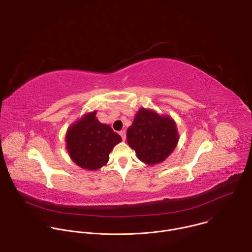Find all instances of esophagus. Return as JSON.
<instances>
[{"label":"esophagus","mask_w":252,"mask_h":252,"mask_svg":"<svg viewBox=\"0 0 252 252\" xmlns=\"http://www.w3.org/2000/svg\"><path fill=\"white\" fill-rule=\"evenodd\" d=\"M120 134H121V136H122L123 140H126V131H125V130H122V131H120Z\"/></svg>","instance_id":"34e87169"}]
</instances>
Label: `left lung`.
<instances>
[{
  "instance_id": "obj_1",
  "label": "left lung",
  "mask_w": 252,
  "mask_h": 252,
  "mask_svg": "<svg viewBox=\"0 0 252 252\" xmlns=\"http://www.w3.org/2000/svg\"><path fill=\"white\" fill-rule=\"evenodd\" d=\"M126 139L138 159L148 164H156L172 153L177 145L178 134L171 118L140 109L127 128Z\"/></svg>"
}]
</instances>
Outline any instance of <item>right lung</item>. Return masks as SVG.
<instances>
[{
    "instance_id": "obj_1",
    "label": "right lung",
    "mask_w": 252,
    "mask_h": 252,
    "mask_svg": "<svg viewBox=\"0 0 252 252\" xmlns=\"http://www.w3.org/2000/svg\"><path fill=\"white\" fill-rule=\"evenodd\" d=\"M96 112L86 115L71 126L65 136L70 158L86 169H97L110 158L114 147L122 140L119 133L95 118Z\"/></svg>"
}]
</instances>
